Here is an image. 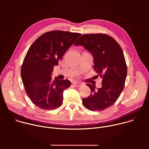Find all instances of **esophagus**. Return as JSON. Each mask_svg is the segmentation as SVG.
Wrapping results in <instances>:
<instances>
[{
    "instance_id": "1",
    "label": "esophagus",
    "mask_w": 149,
    "mask_h": 149,
    "mask_svg": "<svg viewBox=\"0 0 149 149\" xmlns=\"http://www.w3.org/2000/svg\"><path fill=\"white\" fill-rule=\"evenodd\" d=\"M73 84L74 85L75 87H81L82 85L81 83L78 82H75V81L73 82Z\"/></svg>"
}]
</instances>
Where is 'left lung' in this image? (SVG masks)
Masks as SVG:
<instances>
[{
  "label": "left lung",
  "mask_w": 149,
  "mask_h": 149,
  "mask_svg": "<svg viewBox=\"0 0 149 149\" xmlns=\"http://www.w3.org/2000/svg\"><path fill=\"white\" fill-rule=\"evenodd\" d=\"M83 46L93 55L94 70L102 78V87L87 84L89 97L82 99L83 105L91 111H102L110 107L123 91L127 68L120 45L112 37L102 33L82 35L74 44Z\"/></svg>",
  "instance_id": "1"
}]
</instances>
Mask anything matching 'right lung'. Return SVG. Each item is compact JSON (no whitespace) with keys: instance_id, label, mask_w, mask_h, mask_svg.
<instances>
[{"instance_id":"1","label":"right lung","mask_w":149,"mask_h":149,"mask_svg":"<svg viewBox=\"0 0 149 149\" xmlns=\"http://www.w3.org/2000/svg\"><path fill=\"white\" fill-rule=\"evenodd\" d=\"M78 33L54 31L42 35L32 44L21 68V78L32 102L42 110H54L62 105L68 79H52L53 68L81 36Z\"/></svg>"}]
</instances>
